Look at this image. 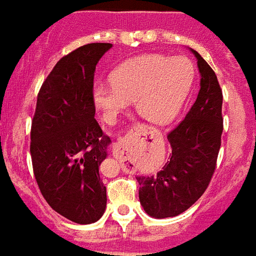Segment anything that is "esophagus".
Instances as JSON below:
<instances>
[{
    "label": "esophagus",
    "mask_w": 256,
    "mask_h": 256,
    "mask_svg": "<svg viewBox=\"0 0 256 256\" xmlns=\"http://www.w3.org/2000/svg\"><path fill=\"white\" fill-rule=\"evenodd\" d=\"M124 148L121 147V143H120V142L114 143V146H113V154H114V155L121 159V158H124Z\"/></svg>",
    "instance_id": "esophagus-1"
}]
</instances>
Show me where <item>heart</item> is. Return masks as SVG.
<instances>
[{
  "mask_svg": "<svg viewBox=\"0 0 256 256\" xmlns=\"http://www.w3.org/2000/svg\"><path fill=\"white\" fill-rule=\"evenodd\" d=\"M193 78L194 68L186 56L144 54L114 68L110 74L112 85H93L92 100L109 124L117 121L132 101L147 121L166 124L175 120L184 105Z\"/></svg>",
  "mask_w": 256,
  "mask_h": 256,
  "instance_id": "b5f03b06",
  "label": "heart"
}]
</instances>
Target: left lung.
<instances>
[{
  "label": "left lung",
  "instance_id": "8db88e82",
  "mask_svg": "<svg viewBox=\"0 0 256 256\" xmlns=\"http://www.w3.org/2000/svg\"><path fill=\"white\" fill-rule=\"evenodd\" d=\"M200 70V92L190 110L167 135L172 152L156 175L136 176L139 200L154 218L175 217L192 206L214 174L224 130L222 90L200 54L190 50Z\"/></svg>",
  "mask_w": 256,
  "mask_h": 256
}]
</instances>
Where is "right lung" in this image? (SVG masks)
Masks as SVG:
<instances>
[{
    "mask_svg": "<svg viewBox=\"0 0 256 256\" xmlns=\"http://www.w3.org/2000/svg\"><path fill=\"white\" fill-rule=\"evenodd\" d=\"M110 43L81 46L56 63L42 85L31 124L30 152L35 180L54 210L88 225L106 208L98 167L112 143L94 120L96 66Z\"/></svg>",
    "mask_w": 256,
    "mask_h": 256,
    "instance_id": "obj_1",
    "label": "right lung"
}]
</instances>
